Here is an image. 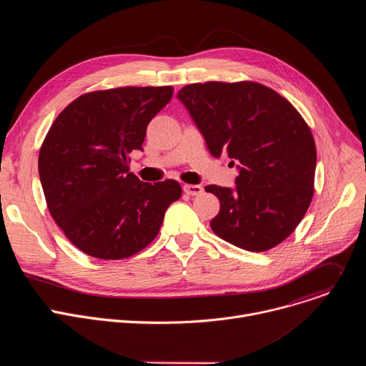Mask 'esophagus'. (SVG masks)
<instances>
[{
  "mask_svg": "<svg viewBox=\"0 0 366 366\" xmlns=\"http://www.w3.org/2000/svg\"><path fill=\"white\" fill-rule=\"evenodd\" d=\"M184 191L188 195H199L202 192V187L201 185H191V184H185L184 185Z\"/></svg>",
  "mask_w": 366,
  "mask_h": 366,
  "instance_id": "34e87169",
  "label": "esophagus"
}]
</instances>
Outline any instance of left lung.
Listing matches in <instances>:
<instances>
[{"label":"left lung","instance_id":"left-lung-1","mask_svg":"<svg viewBox=\"0 0 366 366\" xmlns=\"http://www.w3.org/2000/svg\"><path fill=\"white\" fill-rule=\"evenodd\" d=\"M214 158L236 165L234 187L207 185L220 201L212 220L223 240L264 252L285 240L312 198L317 153L312 134L284 97L256 82H205L179 89Z\"/></svg>","mask_w":366,"mask_h":366}]
</instances>
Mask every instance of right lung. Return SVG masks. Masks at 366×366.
Masks as SVG:
<instances>
[{
  "mask_svg": "<svg viewBox=\"0 0 366 366\" xmlns=\"http://www.w3.org/2000/svg\"><path fill=\"white\" fill-rule=\"evenodd\" d=\"M172 86H124L78 97L51 124L39 153L49 212L66 237L98 259H124L158 234L181 197L174 179L149 184L129 172L146 129Z\"/></svg>",
  "mask_w": 366,
  "mask_h": 366,
  "instance_id": "obj_1",
  "label": "right lung"
}]
</instances>
